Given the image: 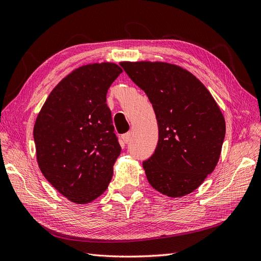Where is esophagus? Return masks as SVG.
<instances>
[{"label": "esophagus", "mask_w": 261, "mask_h": 261, "mask_svg": "<svg viewBox=\"0 0 261 261\" xmlns=\"http://www.w3.org/2000/svg\"><path fill=\"white\" fill-rule=\"evenodd\" d=\"M132 137H133V134H132V132H129V133L124 134V135L122 136V139H123V141H124L125 144H128L129 141H130V139H132Z\"/></svg>", "instance_id": "esophagus-1"}]
</instances>
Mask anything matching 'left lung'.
I'll return each mask as SVG.
<instances>
[{
	"label": "left lung",
	"mask_w": 261,
	"mask_h": 261,
	"mask_svg": "<svg viewBox=\"0 0 261 261\" xmlns=\"http://www.w3.org/2000/svg\"><path fill=\"white\" fill-rule=\"evenodd\" d=\"M154 110L159 140L143 162L149 184L177 198L198 188L217 167L225 136L222 112L204 85L165 62H121Z\"/></svg>",
	"instance_id": "8db88e82"
}]
</instances>
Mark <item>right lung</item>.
I'll list each match as a JSON object with an SVG mask.
<instances>
[{
  "label": "right lung",
  "mask_w": 261,
  "mask_h": 261,
  "mask_svg": "<svg viewBox=\"0 0 261 261\" xmlns=\"http://www.w3.org/2000/svg\"><path fill=\"white\" fill-rule=\"evenodd\" d=\"M122 72L109 62L74 69L54 87L36 118L39 169L74 203L97 199L112 179L121 146L106 101L108 89Z\"/></svg>",
  "instance_id": "right-lung-1"
}]
</instances>
